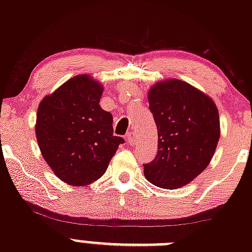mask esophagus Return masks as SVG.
Returning a JSON list of instances; mask_svg holds the SVG:
<instances>
[{"label":"esophagus","mask_w":252,"mask_h":252,"mask_svg":"<svg viewBox=\"0 0 252 252\" xmlns=\"http://www.w3.org/2000/svg\"><path fill=\"white\" fill-rule=\"evenodd\" d=\"M126 140H128V144L129 145H135L137 142V137L136 135H135L134 131H130V133H128L126 135Z\"/></svg>","instance_id":"obj_1"}]
</instances>
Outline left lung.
<instances>
[{
    "label": "left lung",
    "mask_w": 252,
    "mask_h": 252,
    "mask_svg": "<svg viewBox=\"0 0 252 252\" xmlns=\"http://www.w3.org/2000/svg\"><path fill=\"white\" fill-rule=\"evenodd\" d=\"M158 130V152L144 164L145 177L160 189H179L208 166L220 139L215 102L186 82H159L148 92Z\"/></svg>",
    "instance_id": "left-lung-1"
}]
</instances>
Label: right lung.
Instances as JSON below:
<instances>
[{"instance_id": "1", "label": "right lung", "mask_w": 252, "mask_h": 252, "mask_svg": "<svg viewBox=\"0 0 252 252\" xmlns=\"http://www.w3.org/2000/svg\"><path fill=\"white\" fill-rule=\"evenodd\" d=\"M102 86L86 75L68 79L37 110L36 137L44 160L63 182L86 186L105 174L123 137L100 107Z\"/></svg>"}]
</instances>
